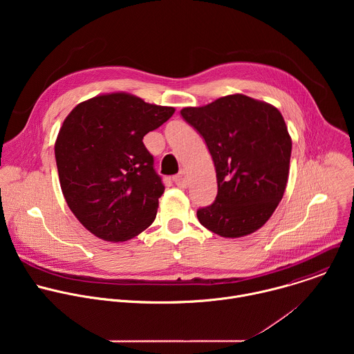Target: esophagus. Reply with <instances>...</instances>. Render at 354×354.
Returning <instances> with one entry per match:
<instances>
[{"label": "esophagus", "instance_id": "esophagus-1", "mask_svg": "<svg viewBox=\"0 0 354 354\" xmlns=\"http://www.w3.org/2000/svg\"><path fill=\"white\" fill-rule=\"evenodd\" d=\"M174 182H175V185H176L178 187H182V189H186V187L189 186V180H187V178H186L185 171H180L178 175H175V176H174Z\"/></svg>", "mask_w": 354, "mask_h": 354}]
</instances>
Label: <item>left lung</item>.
I'll return each mask as SVG.
<instances>
[{
    "mask_svg": "<svg viewBox=\"0 0 354 354\" xmlns=\"http://www.w3.org/2000/svg\"><path fill=\"white\" fill-rule=\"evenodd\" d=\"M180 115L205 138L217 174V197L197 210L200 224L224 238L255 232L274 213L288 179L291 137L281 113L234 93Z\"/></svg>",
    "mask_w": 354,
    "mask_h": 354,
    "instance_id": "obj_1",
    "label": "left lung"
}]
</instances>
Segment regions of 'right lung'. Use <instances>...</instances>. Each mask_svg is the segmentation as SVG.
Wrapping results in <instances>:
<instances>
[{"mask_svg":"<svg viewBox=\"0 0 354 354\" xmlns=\"http://www.w3.org/2000/svg\"><path fill=\"white\" fill-rule=\"evenodd\" d=\"M174 113L171 106L112 92L84 100L64 119L55 144L60 186L70 210L95 236L129 241L156 220L165 187L142 138Z\"/></svg>","mask_w":354,"mask_h":354,"instance_id":"right-lung-1","label":"right lung"}]
</instances>
